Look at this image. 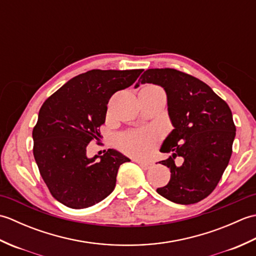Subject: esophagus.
<instances>
[{"mask_svg": "<svg viewBox=\"0 0 256 256\" xmlns=\"http://www.w3.org/2000/svg\"><path fill=\"white\" fill-rule=\"evenodd\" d=\"M138 164L140 166V168H143V170H150V168L152 167V164L150 162H138Z\"/></svg>", "mask_w": 256, "mask_h": 256, "instance_id": "1", "label": "esophagus"}]
</instances>
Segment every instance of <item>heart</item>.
<instances>
[{"label":"heart","mask_w":256,"mask_h":256,"mask_svg":"<svg viewBox=\"0 0 256 256\" xmlns=\"http://www.w3.org/2000/svg\"><path fill=\"white\" fill-rule=\"evenodd\" d=\"M157 142V134L153 130H138L118 136L116 144L125 153L135 157L148 156Z\"/></svg>","instance_id":"obj_1"}]
</instances>
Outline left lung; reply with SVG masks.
<instances>
[{
	"instance_id": "left-lung-1",
	"label": "left lung",
	"mask_w": 256,
	"mask_h": 256,
	"mask_svg": "<svg viewBox=\"0 0 256 256\" xmlns=\"http://www.w3.org/2000/svg\"><path fill=\"white\" fill-rule=\"evenodd\" d=\"M146 82L165 89L175 128L160 148L172 153L160 162L170 170V180L157 192L176 204L198 202L214 192L229 164L236 130L232 112L208 84L179 70L148 69L135 86ZM177 156L184 158L180 166Z\"/></svg>"
}]
</instances>
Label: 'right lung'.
<instances>
[{
	"label": "right lung",
	"mask_w": 256,
	"mask_h": 256,
	"mask_svg": "<svg viewBox=\"0 0 256 256\" xmlns=\"http://www.w3.org/2000/svg\"><path fill=\"white\" fill-rule=\"evenodd\" d=\"M143 69H92L76 76L42 103L32 128V154L52 196L72 209L94 206L110 194L118 167L130 162L108 150L94 158L86 146L99 143L108 103L116 91L132 86Z\"/></svg>",
	"instance_id": "add662e5"
}]
</instances>
